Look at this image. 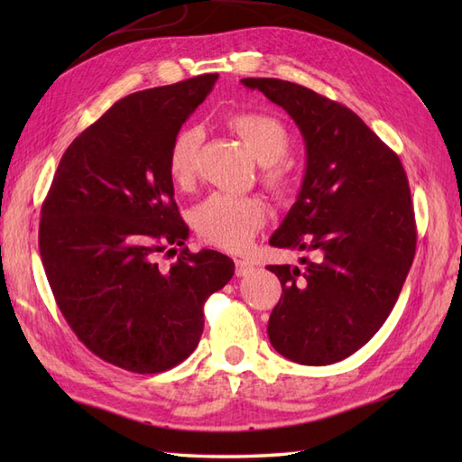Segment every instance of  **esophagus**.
<instances>
[{
	"instance_id": "esophagus-1",
	"label": "esophagus",
	"mask_w": 462,
	"mask_h": 462,
	"mask_svg": "<svg viewBox=\"0 0 462 462\" xmlns=\"http://www.w3.org/2000/svg\"><path fill=\"white\" fill-rule=\"evenodd\" d=\"M254 270V263L248 260H236V276H246Z\"/></svg>"
}]
</instances>
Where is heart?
<instances>
[{
  "instance_id": "1",
  "label": "heart",
  "mask_w": 462,
  "mask_h": 462,
  "mask_svg": "<svg viewBox=\"0 0 462 462\" xmlns=\"http://www.w3.org/2000/svg\"><path fill=\"white\" fill-rule=\"evenodd\" d=\"M228 126L248 146L260 164L262 180L276 196H286L293 189V176L282 159L288 154L290 133L276 116L268 113H236L228 116ZM202 131L199 126H184L174 134L166 159V169L174 184L190 186L199 171ZM266 220V208L254 196L212 194L192 212L199 236L220 250L240 252L252 242L254 234Z\"/></svg>"
}]
</instances>
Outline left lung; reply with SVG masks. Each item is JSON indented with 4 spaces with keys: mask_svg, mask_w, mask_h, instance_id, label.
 Masks as SVG:
<instances>
[{
    "mask_svg": "<svg viewBox=\"0 0 462 462\" xmlns=\"http://www.w3.org/2000/svg\"><path fill=\"white\" fill-rule=\"evenodd\" d=\"M286 111L306 141V174L270 244L311 252L268 266L282 298L268 321L280 356L301 365L349 357L389 318L415 258L417 228L399 156L347 106L282 79H242Z\"/></svg>",
    "mask_w": 462,
    "mask_h": 462,
    "instance_id": "8db88e82",
    "label": "left lung"
}]
</instances>
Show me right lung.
Wrapping results in <instances>:
<instances>
[{
    "instance_id": "right-lung-1",
    "label": "right lung",
    "mask_w": 462,
    "mask_h": 462,
    "mask_svg": "<svg viewBox=\"0 0 462 462\" xmlns=\"http://www.w3.org/2000/svg\"><path fill=\"white\" fill-rule=\"evenodd\" d=\"M218 79L126 95L69 144L42 206L39 252L69 326L95 356L161 373L196 349L202 306L234 276L220 252H189L166 169L174 134ZM181 254L171 269L156 253Z\"/></svg>"
}]
</instances>
